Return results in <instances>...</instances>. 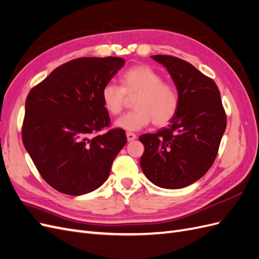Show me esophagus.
Here are the masks:
<instances>
[{"label":"esophagus","mask_w":259,"mask_h":259,"mask_svg":"<svg viewBox=\"0 0 259 259\" xmlns=\"http://www.w3.org/2000/svg\"><path fill=\"white\" fill-rule=\"evenodd\" d=\"M126 137H127L128 142H133V140L136 139V135L134 134V133H131V132L126 133Z\"/></svg>","instance_id":"esophagus-1"}]
</instances>
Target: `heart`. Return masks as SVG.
<instances>
[{"instance_id":"1","label":"heart","mask_w":259,"mask_h":259,"mask_svg":"<svg viewBox=\"0 0 259 259\" xmlns=\"http://www.w3.org/2000/svg\"><path fill=\"white\" fill-rule=\"evenodd\" d=\"M134 97L135 110L117 119L116 127L136 132L150 122L155 126H164L174 119L179 109L176 86L163 81V75L148 65L131 67L121 75V85L107 83L101 90L104 106L112 115L120 114L128 98Z\"/></svg>"}]
</instances>
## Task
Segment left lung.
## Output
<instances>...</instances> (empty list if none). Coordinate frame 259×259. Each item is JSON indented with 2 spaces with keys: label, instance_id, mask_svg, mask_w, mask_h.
<instances>
[{
  "label": "left lung",
  "instance_id": "1",
  "mask_svg": "<svg viewBox=\"0 0 259 259\" xmlns=\"http://www.w3.org/2000/svg\"><path fill=\"white\" fill-rule=\"evenodd\" d=\"M151 57L167 69L180 104L167 127L139 137L145 146L140 166L154 185L180 189L197 182L213 165L226 130V112L210 77L180 58Z\"/></svg>",
  "mask_w": 259,
  "mask_h": 259
}]
</instances>
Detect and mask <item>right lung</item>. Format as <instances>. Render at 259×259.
I'll return each mask as SVG.
<instances>
[{
  "label": "right lung",
  "instance_id": "right-lung-1",
  "mask_svg": "<svg viewBox=\"0 0 259 259\" xmlns=\"http://www.w3.org/2000/svg\"><path fill=\"white\" fill-rule=\"evenodd\" d=\"M119 57H82L59 66L26 99L21 137L42 178L69 195L92 192L127 142L110 125L101 90L124 66Z\"/></svg>",
  "mask_w": 259,
  "mask_h": 259
}]
</instances>
